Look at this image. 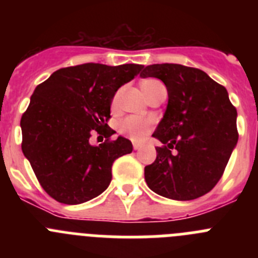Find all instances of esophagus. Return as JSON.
I'll list each match as a JSON object with an SVG mask.
<instances>
[{"label": "esophagus", "instance_id": "34e87169", "mask_svg": "<svg viewBox=\"0 0 258 258\" xmlns=\"http://www.w3.org/2000/svg\"><path fill=\"white\" fill-rule=\"evenodd\" d=\"M133 149L136 150V151H138V150L142 149V146H141L140 143H134V145H133Z\"/></svg>", "mask_w": 258, "mask_h": 258}]
</instances>
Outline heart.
<instances>
[{"label": "heart", "mask_w": 258, "mask_h": 258, "mask_svg": "<svg viewBox=\"0 0 258 258\" xmlns=\"http://www.w3.org/2000/svg\"><path fill=\"white\" fill-rule=\"evenodd\" d=\"M157 85H161V83L159 80L155 79H147L145 81H142L141 84V88H142L145 95L150 94V93L156 88ZM122 90H117L116 94L113 95L112 99V108H117L118 102H120V98H121ZM154 126V120L150 117H143V116H127L124 120L120 121L118 124V132L124 136H126L129 140L134 141V142H141L146 138V136L150 133V131Z\"/></svg>", "instance_id": "heart-1"}]
</instances>
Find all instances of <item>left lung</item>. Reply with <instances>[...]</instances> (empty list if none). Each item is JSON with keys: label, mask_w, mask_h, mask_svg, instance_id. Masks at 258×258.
<instances>
[{"label": "left lung", "mask_w": 258, "mask_h": 258, "mask_svg": "<svg viewBox=\"0 0 258 258\" xmlns=\"http://www.w3.org/2000/svg\"><path fill=\"white\" fill-rule=\"evenodd\" d=\"M142 77L161 80L168 106L152 137L156 160L145 168L154 192L173 200H192L217 184L238 143L236 108L227 90L202 70L182 64H151Z\"/></svg>", "instance_id": "1"}]
</instances>
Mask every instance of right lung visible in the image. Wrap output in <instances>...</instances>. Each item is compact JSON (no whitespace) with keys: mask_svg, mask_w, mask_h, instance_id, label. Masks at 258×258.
I'll use <instances>...</instances> for the list:
<instances>
[{"mask_svg":"<svg viewBox=\"0 0 258 258\" xmlns=\"http://www.w3.org/2000/svg\"><path fill=\"white\" fill-rule=\"evenodd\" d=\"M143 66L85 63L55 71L37 86L20 120L22 151L38 182L52 199L81 204L101 195L112 179V164L133 151L124 137L107 125L117 89ZM93 133L107 141L90 145Z\"/></svg>","mask_w":258,"mask_h":258,"instance_id":"right-lung-1","label":"right lung"}]
</instances>
